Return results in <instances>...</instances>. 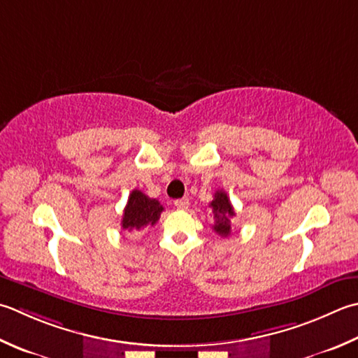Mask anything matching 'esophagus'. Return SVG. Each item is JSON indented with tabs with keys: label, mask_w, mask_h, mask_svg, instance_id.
Returning a JSON list of instances; mask_svg holds the SVG:
<instances>
[{
	"label": "esophagus",
	"mask_w": 358,
	"mask_h": 358,
	"mask_svg": "<svg viewBox=\"0 0 358 358\" xmlns=\"http://www.w3.org/2000/svg\"><path fill=\"white\" fill-rule=\"evenodd\" d=\"M175 206H177L178 209H187L189 208V200L187 199L175 200Z\"/></svg>",
	"instance_id": "esophagus-1"
}]
</instances>
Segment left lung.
I'll list each match as a JSON object with an SVG mask.
<instances>
[{"label":"left lung","mask_w":358,"mask_h":358,"mask_svg":"<svg viewBox=\"0 0 358 358\" xmlns=\"http://www.w3.org/2000/svg\"><path fill=\"white\" fill-rule=\"evenodd\" d=\"M214 214V225L213 229L222 237L231 234V217H234V208L231 205L228 195L225 191H217L214 194V200L209 203Z\"/></svg>","instance_id":"8db88e82"}]
</instances>
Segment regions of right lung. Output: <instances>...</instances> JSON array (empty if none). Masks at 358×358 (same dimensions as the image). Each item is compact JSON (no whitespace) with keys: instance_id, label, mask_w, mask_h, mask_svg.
<instances>
[{"instance_id":"obj_1","label":"right lung","mask_w":358,"mask_h":358,"mask_svg":"<svg viewBox=\"0 0 358 358\" xmlns=\"http://www.w3.org/2000/svg\"><path fill=\"white\" fill-rule=\"evenodd\" d=\"M163 206L155 199L147 197L141 191H131L129 195V201L125 205L122 215V229L139 231L145 227H153L158 222Z\"/></svg>"}]
</instances>
